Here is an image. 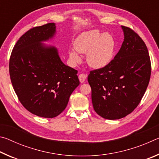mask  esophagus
I'll list each match as a JSON object with an SVG mask.
<instances>
[{"mask_svg":"<svg viewBox=\"0 0 159 159\" xmlns=\"http://www.w3.org/2000/svg\"><path fill=\"white\" fill-rule=\"evenodd\" d=\"M86 78H87V75L84 74H80L79 76V79L80 83H84L85 80H86Z\"/></svg>","mask_w":159,"mask_h":159,"instance_id":"obj_1","label":"esophagus"}]
</instances>
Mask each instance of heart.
I'll use <instances>...</instances> for the list:
<instances>
[{"instance_id":"1","label":"heart","mask_w":159,"mask_h":159,"mask_svg":"<svg viewBox=\"0 0 159 159\" xmlns=\"http://www.w3.org/2000/svg\"><path fill=\"white\" fill-rule=\"evenodd\" d=\"M74 48L69 50V56L74 64L81 61L80 54H86V61L93 69H102L111 62L114 57L116 42L109 33L98 30L83 32L74 42Z\"/></svg>"}]
</instances>
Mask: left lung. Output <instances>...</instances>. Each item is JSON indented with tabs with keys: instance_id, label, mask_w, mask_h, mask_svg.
<instances>
[{
	"instance_id": "obj_1",
	"label": "left lung",
	"mask_w": 159,
	"mask_h": 159,
	"mask_svg": "<svg viewBox=\"0 0 159 159\" xmlns=\"http://www.w3.org/2000/svg\"><path fill=\"white\" fill-rule=\"evenodd\" d=\"M124 40L114 60L88 76L94 110L109 120L126 116L138 107L149 85L151 61L138 34L121 26Z\"/></svg>"
}]
</instances>
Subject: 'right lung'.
I'll return each mask as SVG.
<instances>
[{
	"label": "right lung",
	"mask_w": 159,
	"mask_h": 159,
	"mask_svg": "<svg viewBox=\"0 0 159 159\" xmlns=\"http://www.w3.org/2000/svg\"><path fill=\"white\" fill-rule=\"evenodd\" d=\"M55 35V23L29 30L15 44L9 64L19 100L31 114L43 118L60 114L80 84L77 71L62 62L57 48L43 43Z\"/></svg>",
	"instance_id": "1"
}]
</instances>
